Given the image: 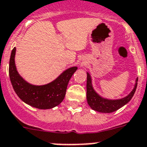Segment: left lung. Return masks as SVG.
Masks as SVG:
<instances>
[{
  "mask_svg": "<svg viewBox=\"0 0 147 147\" xmlns=\"http://www.w3.org/2000/svg\"><path fill=\"white\" fill-rule=\"evenodd\" d=\"M137 82L138 79H136V83L134 89L125 98L120 99V100H106L104 98H102L100 97L96 92L94 91L93 88L91 84V78L89 74H87V100L89 106L92 108L95 111H99L102 113H111L117 111L121 107L128 103L133 95L135 93L137 87Z\"/></svg>",
  "mask_w": 147,
  "mask_h": 147,
  "instance_id": "left-lung-1",
  "label": "left lung"
}]
</instances>
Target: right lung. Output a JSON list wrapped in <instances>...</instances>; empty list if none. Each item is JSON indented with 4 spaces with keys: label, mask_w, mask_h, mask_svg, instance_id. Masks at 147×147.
<instances>
[{
    "label": "right lung",
    "mask_w": 147,
    "mask_h": 147,
    "mask_svg": "<svg viewBox=\"0 0 147 147\" xmlns=\"http://www.w3.org/2000/svg\"><path fill=\"white\" fill-rule=\"evenodd\" d=\"M16 48L12 49L9 60V77L14 91L22 101L40 109H48L60 104L65 95L70 79L77 67L68 68L57 79L48 84L35 86L26 82L17 73L14 63Z\"/></svg>",
    "instance_id": "1"
}]
</instances>
